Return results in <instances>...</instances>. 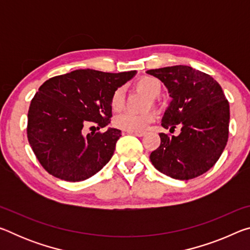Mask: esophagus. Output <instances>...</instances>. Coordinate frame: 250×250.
<instances>
[{
    "label": "esophagus",
    "instance_id": "obj_1",
    "mask_svg": "<svg viewBox=\"0 0 250 250\" xmlns=\"http://www.w3.org/2000/svg\"><path fill=\"white\" fill-rule=\"evenodd\" d=\"M125 132L132 133L134 135H137V137H142V135H145V132H141V131H125Z\"/></svg>",
    "mask_w": 250,
    "mask_h": 250
}]
</instances>
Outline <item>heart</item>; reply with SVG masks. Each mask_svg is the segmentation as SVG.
<instances>
[{
	"label": "heart",
	"mask_w": 250,
	"mask_h": 250,
	"mask_svg": "<svg viewBox=\"0 0 250 250\" xmlns=\"http://www.w3.org/2000/svg\"><path fill=\"white\" fill-rule=\"evenodd\" d=\"M138 89L142 90L143 92L151 97V98H155L158 97L161 91V84L159 80H156L150 76H145L137 80L135 83ZM125 104V92L122 88H118L112 92L111 97H110V108L112 111L119 112L124 108ZM155 119V113L153 111H149L142 115H138V113L132 112H124L121 115H118L115 120H113V125L117 128L125 131H142L146 126L153 122Z\"/></svg>",
	"instance_id": "heart-1"
}]
</instances>
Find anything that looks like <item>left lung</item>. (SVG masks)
<instances>
[{
    "label": "left lung",
    "instance_id": "obj_1",
    "mask_svg": "<svg viewBox=\"0 0 250 250\" xmlns=\"http://www.w3.org/2000/svg\"><path fill=\"white\" fill-rule=\"evenodd\" d=\"M159 78L172 98L162 126L181 133H160L161 145L150 160L156 170L175 180L204 174L217 162L228 140L229 104L213 77L189 66H171L146 71Z\"/></svg>",
    "mask_w": 250,
    "mask_h": 250
}]
</instances>
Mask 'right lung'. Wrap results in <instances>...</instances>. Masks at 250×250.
Here are the masks:
<instances>
[{
  "label": "right lung",
  "mask_w": 250,
  "mask_h": 250,
  "mask_svg": "<svg viewBox=\"0 0 250 250\" xmlns=\"http://www.w3.org/2000/svg\"><path fill=\"white\" fill-rule=\"evenodd\" d=\"M135 73L77 69L42 84L29 105L27 138L49 174L79 182L95 175L109 162L121 131L109 128L83 135V128L88 122L99 128L110 124V97Z\"/></svg>",
  "instance_id": "obj_1"
}]
</instances>
